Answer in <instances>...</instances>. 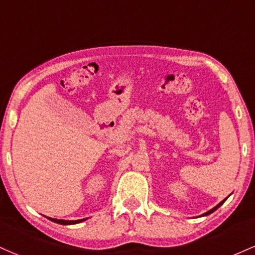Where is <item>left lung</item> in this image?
<instances>
[{"mask_svg":"<svg viewBox=\"0 0 255 255\" xmlns=\"http://www.w3.org/2000/svg\"><path fill=\"white\" fill-rule=\"evenodd\" d=\"M227 199H228V198H225V199H224V200H223V201H221V203H219V204H218V205H217V206H215V207H213V209H211V210H210V211H207V212H206V213H204V215H203V216H207V215H210V213H212V212H215V211H216V210H217V209H218V207H219V206H221V205H222V204H223V203H224V201H225V200H227Z\"/></svg>","mask_w":255,"mask_h":255,"instance_id":"1","label":"left lung"}]
</instances>
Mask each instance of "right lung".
<instances>
[{"instance_id": "add662e5", "label": "right lung", "mask_w": 255, "mask_h": 255, "mask_svg": "<svg viewBox=\"0 0 255 255\" xmlns=\"http://www.w3.org/2000/svg\"><path fill=\"white\" fill-rule=\"evenodd\" d=\"M49 219H50L51 222H55V223H58V224H62V225H71V224H77V223H80V222H84V219H78V221H64V219H55V218H50L48 217Z\"/></svg>"}]
</instances>
